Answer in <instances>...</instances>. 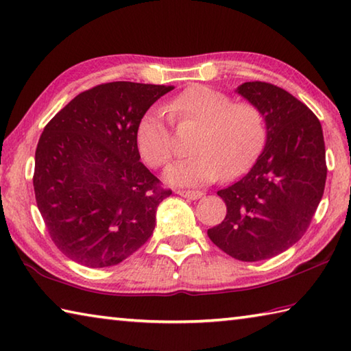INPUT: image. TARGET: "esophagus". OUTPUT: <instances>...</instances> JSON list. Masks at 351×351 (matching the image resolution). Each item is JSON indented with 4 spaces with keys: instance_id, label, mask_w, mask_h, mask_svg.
Returning a JSON list of instances; mask_svg holds the SVG:
<instances>
[{
    "instance_id": "esophagus-1",
    "label": "esophagus",
    "mask_w": 351,
    "mask_h": 351,
    "mask_svg": "<svg viewBox=\"0 0 351 351\" xmlns=\"http://www.w3.org/2000/svg\"><path fill=\"white\" fill-rule=\"evenodd\" d=\"M176 193L180 196L187 197V199H193V201L199 199V197H202V195H204L202 192H199V190H178Z\"/></svg>"
}]
</instances>
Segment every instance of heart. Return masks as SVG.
Segmentation results:
<instances>
[{"mask_svg": "<svg viewBox=\"0 0 351 351\" xmlns=\"http://www.w3.org/2000/svg\"><path fill=\"white\" fill-rule=\"evenodd\" d=\"M164 110L178 124L192 123L199 132L192 143V156L178 159L164 171L173 186L196 187L222 175H241L263 147L265 127L261 112L250 103H232L228 95L195 84L167 101ZM136 145L145 162L159 167L173 155V135L159 110L143 114L136 125Z\"/></svg>", "mask_w": 351, "mask_h": 351, "instance_id": "1", "label": "heart"}]
</instances>
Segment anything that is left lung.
I'll return each mask as SVG.
<instances>
[{
  "label": "left lung",
  "instance_id": "obj_1",
  "mask_svg": "<svg viewBox=\"0 0 351 351\" xmlns=\"http://www.w3.org/2000/svg\"><path fill=\"white\" fill-rule=\"evenodd\" d=\"M237 93L263 114L265 147L244 178L219 190L227 215L207 234L232 258L254 263L307 232L326 187V144L319 119L284 88L252 81Z\"/></svg>",
  "mask_w": 351,
  "mask_h": 351
}]
</instances>
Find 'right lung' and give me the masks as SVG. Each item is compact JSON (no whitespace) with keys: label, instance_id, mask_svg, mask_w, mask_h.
I'll return each instance as SVG.
<instances>
[{"label":"right lung","instance_id":"add662e5","mask_svg":"<svg viewBox=\"0 0 351 351\" xmlns=\"http://www.w3.org/2000/svg\"><path fill=\"white\" fill-rule=\"evenodd\" d=\"M173 87L107 82L80 93L44 127L34 189L50 238L90 269L123 263L145 244L170 196L139 162L136 125Z\"/></svg>","mask_w":351,"mask_h":351}]
</instances>
